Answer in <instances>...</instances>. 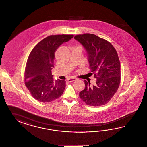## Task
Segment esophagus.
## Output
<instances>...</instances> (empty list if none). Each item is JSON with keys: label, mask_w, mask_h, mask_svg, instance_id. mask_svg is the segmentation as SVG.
<instances>
[{"label": "esophagus", "mask_w": 147, "mask_h": 147, "mask_svg": "<svg viewBox=\"0 0 147 147\" xmlns=\"http://www.w3.org/2000/svg\"><path fill=\"white\" fill-rule=\"evenodd\" d=\"M76 80H78V79L76 78H71L68 79L67 81H68V82H73V81H76Z\"/></svg>", "instance_id": "esophagus-1"}]
</instances>
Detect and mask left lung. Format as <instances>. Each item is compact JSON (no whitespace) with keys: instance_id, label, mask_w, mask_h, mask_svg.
<instances>
[{"instance_id":"left-lung-1","label":"left lung","mask_w":147,"mask_h":147,"mask_svg":"<svg viewBox=\"0 0 147 147\" xmlns=\"http://www.w3.org/2000/svg\"><path fill=\"white\" fill-rule=\"evenodd\" d=\"M87 53L89 67L96 81L90 85L85 80V88L79 93L80 98L91 106L108 102L120 83L121 66L117 52L107 40L92 34L75 36Z\"/></svg>"}]
</instances>
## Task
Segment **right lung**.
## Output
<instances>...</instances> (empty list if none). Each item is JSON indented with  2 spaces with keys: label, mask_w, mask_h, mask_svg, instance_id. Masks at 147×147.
Returning a JSON list of instances; mask_svg holds the SVG:
<instances>
[{
  "label": "right lung",
  "mask_w": 147,
  "mask_h": 147,
  "mask_svg": "<svg viewBox=\"0 0 147 147\" xmlns=\"http://www.w3.org/2000/svg\"><path fill=\"white\" fill-rule=\"evenodd\" d=\"M73 36L65 34L49 36L36 45L30 54L25 68V83L36 100L51 102L60 97L63 93L66 81L59 79L54 81L51 70L54 67L56 51Z\"/></svg>",
  "instance_id": "1"
}]
</instances>
